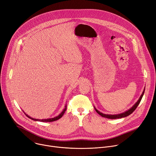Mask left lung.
Wrapping results in <instances>:
<instances>
[{
    "mask_svg": "<svg viewBox=\"0 0 156 156\" xmlns=\"http://www.w3.org/2000/svg\"><path fill=\"white\" fill-rule=\"evenodd\" d=\"M144 91H145V90H144L142 94L141 95V96L140 97V98L139 99V100L137 101V103L135 104L130 109H129L128 111L124 112V113H120V114H118V115H107V114H103L101 112H100L98 110H97L95 108V110L96 112L99 114L100 115H101V117H105V118H107V119H121V118H123V117H126L127 116H129V115H130V114L136 109V108L137 107V106L139 105V104L140 103L142 98V97L144 95Z\"/></svg>",
    "mask_w": 156,
    "mask_h": 156,
    "instance_id": "1",
    "label": "left lung"
}]
</instances>
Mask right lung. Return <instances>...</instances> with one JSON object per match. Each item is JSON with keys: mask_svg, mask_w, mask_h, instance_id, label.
Here are the masks:
<instances>
[{"mask_svg": "<svg viewBox=\"0 0 156 156\" xmlns=\"http://www.w3.org/2000/svg\"><path fill=\"white\" fill-rule=\"evenodd\" d=\"M66 106L65 107V109L63 110V111L59 115H58V116H57V117H55V118H52V119H42V120H40V119H33V118H31V117H30L29 116H28L27 115H26H26L27 117H29V119H32V120H36V121H41V122H54V121H56V120H58V119H59L60 118H61L62 117V116L63 115V114L65 113V111H66Z\"/></svg>", "mask_w": 156, "mask_h": 156, "instance_id": "obj_1", "label": "right lung"}]
</instances>
